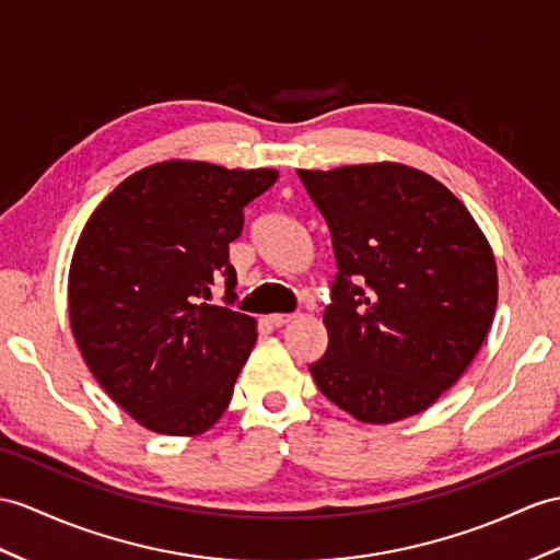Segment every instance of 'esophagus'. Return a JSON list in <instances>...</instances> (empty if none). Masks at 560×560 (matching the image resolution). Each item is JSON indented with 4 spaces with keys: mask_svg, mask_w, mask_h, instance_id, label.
<instances>
[{
    "mask_svg": "<svg viewBox=\"0 0 560 560\" xmlns=\"http://www.w3.org/2000/svg\"><path fill=\"white\" fill-rule=\"evenodd\" d=\"M268 320H270V325L282 327V325L292 323V320H294V316H292V313H272V316H268Z\"/></svg>",
    "mask_w": 560,
    "mask_h": 560,
    "instance_id": "esophagus-1",
    "label": "esophagus"
}]
</instances>
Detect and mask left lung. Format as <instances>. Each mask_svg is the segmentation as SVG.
<instances>
[{
    "instance_id": "obj_1",
    "label": "left lung",
    "mask_w": 560,
    "mask_h": 560,
    "mask_svg": "<svg viewBox=\"0 0 560 560\" xmlns=\"http://www.w3.org/2000/svg\"><path fill=\"white\" fill-rule=\"evenodd\" d=\"M296 173L330 228L339 268L313 380L371 425L422 413L466 373L492 327V247L452 189L404 163Z\"/></svg>"
}]
</instances>
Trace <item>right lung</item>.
Listing matches in <instances>:
<instances>
[{
  "label": "right lung",
  "instance_id": "right-lung-1",
  "mask_svg": "<svg viewBox=\"0 0 560 560\" xmlns=\"http://www.w3.org/2000/svg\"><path fill=\"white\" fill-rule=\"evenodd\" d=\"M276 168L171 159L128 175L85 223L68 270V318L94 380L142 428L195 438L233 399L256 320L203 304L225 280L242 209Z\"/></svg>",
  "mask_w": 560,
  "mask_h": 560
}]
</instances>
